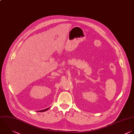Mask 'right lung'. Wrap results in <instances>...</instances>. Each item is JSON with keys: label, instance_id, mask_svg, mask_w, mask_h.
<instances>
[{"label": "right lung", "instance_id": "right-lung-1", "mask_svg": "<svg viewBox=\"0 0 134 134\" xmlns=\"http://www.w3.org/2000/svg\"><path fill=\"white\" fill-rule=\"evenodd\" d=\"M49 108H49H46V109H43V110H39V111H40V112H42V111H46V110H47Z\"/></svg>", "mask_w": 134, "mask_h": 134}]
</instances>
